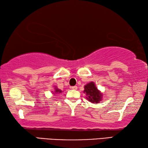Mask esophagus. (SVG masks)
Here are the masks:
<instances>
[{"label":"esophagus","mask_w":148,"mask_h":148,"mask_svg":"<svg viewBox=\"0 0 148 148\" xmlns=\"http://www.w3.org/2000/svg\"><path fill=\"white\" fill-rule=\"evenodd\" d=\"M71 88L72 90H77V86H71Z\"/></svg>","instance_id":"34e87169"}]
</instances>
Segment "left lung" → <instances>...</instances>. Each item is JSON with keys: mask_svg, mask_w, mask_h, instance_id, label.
<instances>
[{"mask_svg": "<svg viewBox=\"0 0 148 148\" xmlns=\"http://www.w3.org/2000/svg\"><path fill=\"white\" fill-rule=\"evenodd\" d=\"M84 93L86 95V99L92 103L96 104L102 99V93L95 86L94 82H89L88 84L85 85Z\"/></svg>", "mask_w": 148, "mask_h": 148, "instance_id": "obj_1", "label": "left lung"}]
</instances>
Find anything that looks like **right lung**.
Segmentation results:
<instances>
[{
  "label": "right lung",
  "mask_w": 148,
  "mask_h": 148,
  "mask_svg": "<svg viewBox=\"0 0 148 148\" xmlns=\"http://www.w3.org/2000/svg\"><path fill=\"white\" fill-rule=\"evenodd\" d=\"M62 91L60 90H59L57 88H55V90H54V94H58L59 93H61Z\"/></svg>",
  "instance_id": "add662e5"
}]
</instances>
